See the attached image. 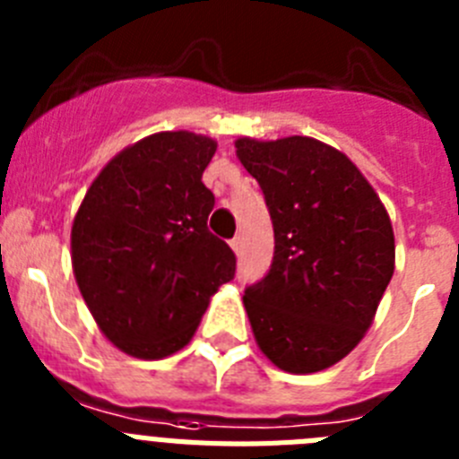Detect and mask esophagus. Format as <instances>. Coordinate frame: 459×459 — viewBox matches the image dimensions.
I'll list each match as a JSON object with an SVG mask.
<instances>
[{
	"label": "esophagus",
	"mask_w": 459,
	"mask_h": 459,
	"mask_svg": "<svg viewBox=\"0 0 459 459\" xmlns=\"http://www.w3.org/2000/svg\"><path fill=\"white\" fill-rule=\"evenodd\" d=\"M230 248H232L234 253L238 255V250H241V238H237V237H234L232 241H230Z\"/></svg>",
	"instance_id": "obj_1"
}]
</instances>
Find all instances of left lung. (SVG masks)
<instances>
[{"instance_id": "8db88e82", "label": "left lung", "mask_w": 459, "mask_h": 459, "mask_svg": "<svg viewBox=\"0 0 459 459\" xmlns=\"http://www.w3.org/2000/svg\"><path fill=\"white\" fill-rule=\"evenodd\" d=\"M273 221V264L243 306L262 354L291 375L335 366L363 340L395 271L388 211L350 158L315 137H238Z\"/></svg>"}]
</instances>
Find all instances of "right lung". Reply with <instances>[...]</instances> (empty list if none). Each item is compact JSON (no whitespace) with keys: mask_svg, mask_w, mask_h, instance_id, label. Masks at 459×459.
Listing matches in <instances>:
<instances>
[{"mask_svg":"<svg viewBox=\"0 0 459 459\" xmlns=\"http://www.w3.org/2000/svg\"><path fill=\"white\" fill-rule=\"evenodd\" d=\"M216 140L163 131L121 149L71 227L73 275L100 333L135 359L184 350L237 257L209 232L202 174Z\"/></svg>","mask_w":459,"mask_h":459,"instance_id":"obj_1","label":"right lung"}]
</instances>
